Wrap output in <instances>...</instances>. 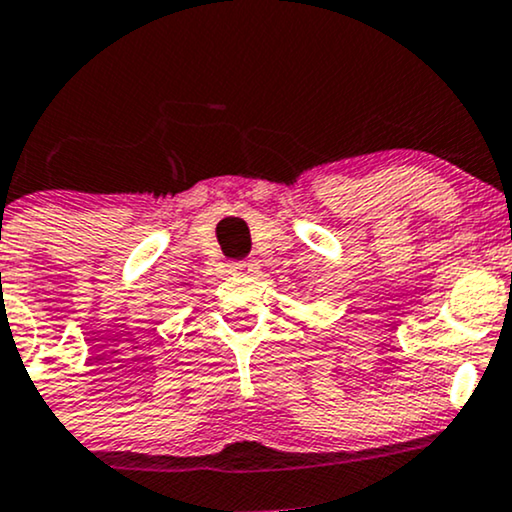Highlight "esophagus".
Segmentation results:
<instances>
[{
  "instance_id": "obj_1",
  "label": "esophagus",
  "mask_w": 512,
  "mask_h": 512,
  "mask_svg": "<svg viewBox=\"0 0 512 512\" xmlns=\"http://www.w3.org/2000/svg\"><path fill=\"white\" fill-rule=\"evenodd\" d=\"M231 269H233V272H240V274H255L257 272V260H252V257H245V260H236V262H231Z\"/></svg>"
}]
</instances>
